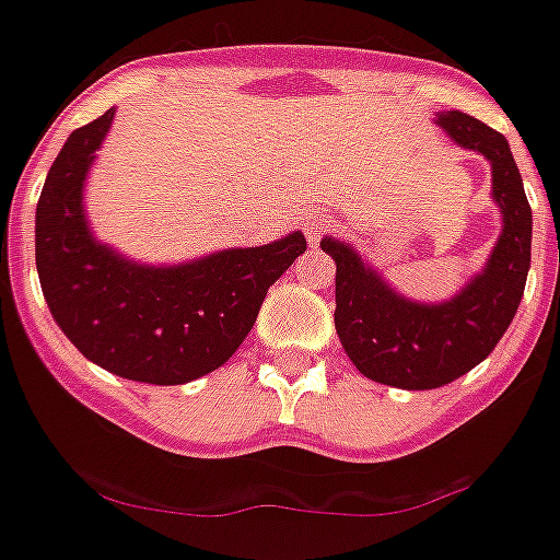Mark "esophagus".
<instances>
[{
  "label": "esophagus",
  "mask_w": 560,
  "mask_h": 560,
  "mask_svg": "<svg viewBox=\"0 0 560 560\" xmlns=\"http://www.w3.org/2000/svg\"><path fill=\"white\" fill-rule=\"evenodd\" d=\"M330 226H334V219H330V215H323V213H312V215H306V221H303V232H306V237L312 246L325 235V232L330 230Z\"/></svg>",
  "instance_id": "obj_1"
}]
</instances>
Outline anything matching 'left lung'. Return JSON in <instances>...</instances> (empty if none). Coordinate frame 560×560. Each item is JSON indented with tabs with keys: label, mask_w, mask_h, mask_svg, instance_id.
Returning a JSON list of instances; mask_svg holds the SVG:
<instances>
[{
	"label": "left lung",
	"mask_w": 560,
	"mask_h": 560,
	"mask_svg": "<svg viewBox=\"0 0 560 560\" xmlns=\"http://www.w3.org/2000/svg\"><path fill=\"white\" fill-rule=\"evenodd\" d=\"M435 125L457 148L490 161L501 235L485 268L441 303L396 292L355 246L325 235L336 262V334L363 377L405 390H430L479 366L517 314L530 268V215L523 177L506 136L463 112H438Z\"/></svg>",
	"instance_id": "obj_1"
}]
</instances>
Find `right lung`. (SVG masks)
<instances>
[{
    "instance_id": "1",
    "label": "right lung",
    "mask_w": 560,
    "mask_h": 560,
    "mask_svg": "<svg viewBox=\"0 0 560 560\" xmlns=\"http://www.w3.org/2000/svg\"><path fill=\"white\" fill-rule=\"evenodd\" d=\"M114 108L73 130L43 183L35 262L54 323L117 377L183 385L215 372L254 328L270 284L306 252L303 232L221 248L177 265H144L92 232L84 186Z\"/></svg>"
}]
</instances>
